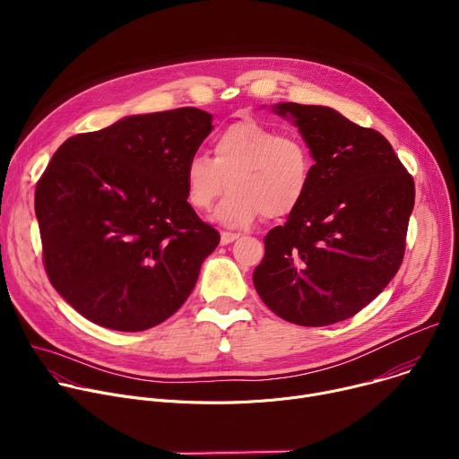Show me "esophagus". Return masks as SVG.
<instances>
[{
    "instance_id": "34e87169",
    "label": "esophagus",
    "mask_w": 459,
    "mask_h": 459,
    "mask_svg": "<svg viewBox=\"0 0 459 459\" xmlns=\"http://www.w3.org/2000/svg\"><path fill=\"white\" fill-rule=\"evenodd\" d=\"M238 238H239V234H236V232H221V245H230Z\"/></svg>"
}]
</instances>
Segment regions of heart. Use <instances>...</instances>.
I'll return each mask as SVG.
<instances>
[{
    "label": "heart",
    "mask_w": 459,
    "mask_h": 459,
    "mask_svg": "<svg viewBox=\"0 0 459 459\" xmlns=\"http://www.w3.org/2000/svg\"><path fill=\"white\" fill-rule=\"evenodd\" d=\"M214 158L192 156L183 170L186 204L207 212L229 194L212 214L227 229H245L265 214L269 220L292 216L307 200L314 160L296 136L255 119L229 125L214 138Z\"/></svg>",
    "instance_id": "obj_1"
}]
</instances>
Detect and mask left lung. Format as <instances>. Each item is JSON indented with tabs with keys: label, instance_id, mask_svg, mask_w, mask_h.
<instances>
[{
	"label": "left lung",
	"instance_id": "1",
	"mask_svg": "<svg viewBox=\"0 0 459 459\" xmlns=\"http://www.w3.org/2000/svg\"><path fill=\"white\" fill-rule=\"evenodd\" d=\"M314 158L305 204L265 236L252 281L285 321L323 326L368 305L396 276L414 179L377 130L321 105L278 103Z\"/></svg>",
	"mask_w": 459,
	"mask_h": 459
}]
</instances>
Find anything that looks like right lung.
<instances>
[{
  "instance_id": "right-lung-1",
  "label": "right lung",
  "mask_w": 459,
  "mask_h": 459,
  "mask_svg": "<svg viewBox=\"0 0 459 459\" xmlns=\"http://www.w3.org/2000/svg\"><path fill=\"white\" fill-rule=\"evenodd\" d=\"M183 107L65 142L36 186L52 287L105 329L147 331L190 296L220 234L186 204L183 170L212 130Z\"/></svg>"
}]
</instances>
